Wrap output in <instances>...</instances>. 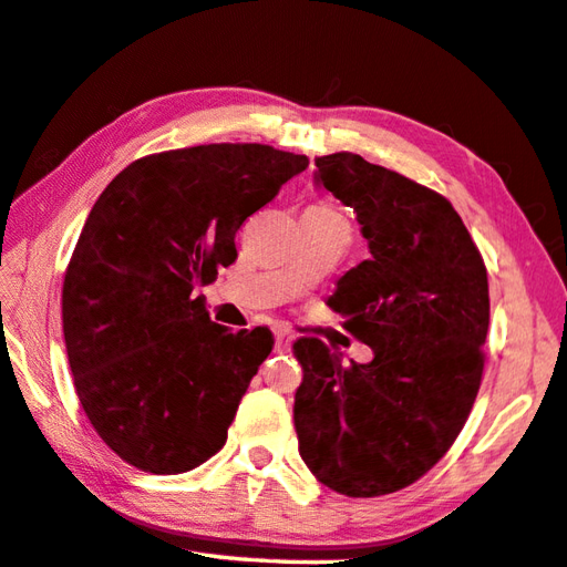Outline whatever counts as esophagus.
<instances>
[{
  "label": "esophagus",
  "mask_w": 567,
  "mask_h": 567,
  "mask_svg": "<svg viewBox=\"0 0 567 567\" xmlns=\"http://www.w3.org/2000/svg\"><path fill=\"white\" fill-rule=\"evenodd\" d=\"M290 344H292V337L287 334V332H275V349L277 352H287V349H290Z\"/></svg>",
  "instance_id": "obj_1"
}]
</instances>
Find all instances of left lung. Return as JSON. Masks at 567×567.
Masks as SVG:
<instances>
[{
  "mask_svg": "<svg viewBox=\"0 0 567 567\" xmlns=\"http://www.w3.org/2000/svg\"><path fill=\"white\" fill-rule=\"evenodd\" d=\"M315 166L369 245L327 305L374 359L342 364L322 339H297L300 456L342 496H386L434 468L466 424L486 362L488 275L444 195L347 151Z\"/></svg>",
  "mask_w": 567,
  "mask_h": 567,
  "instance_id": "left-lung-1",
  "label": "left lung"
}]
</instances>
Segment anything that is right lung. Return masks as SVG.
<instances>
[{
  "instance_id": "add662e5",
  "label": "right lung",
  "mask_w": 567,
  "mask_h": 567,
  "mask_svg": "<svg viewBox=\"0 0 567 567\" xmlns=\"http://www.w3.org/2000/svg\"><path fill=\"white\" fill-rule=\"evenodd\" d=\"M307 166L262 143H208L133 161L99 195L61 319L81 406L131 466L173 476L223 449L275 339L210 322L198 287L235 262L240 225Z\"/></svg>"
}]
</instances>
